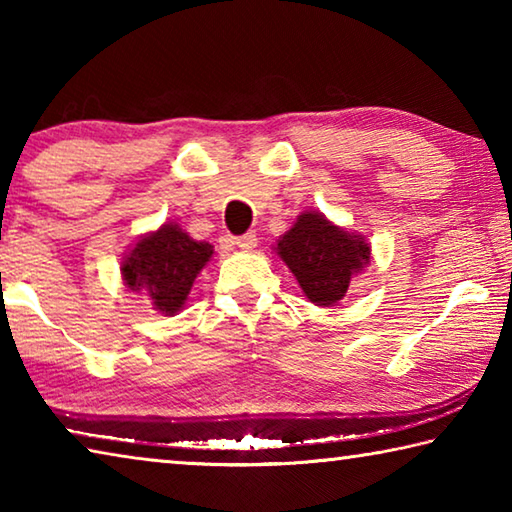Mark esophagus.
I'll return each instance as SVG.
<instances>
[{
	"mask_svg": "<svg viewBox=\"0 0 512 512\" xmlns=\"http://www.w3.org/2000/svg\"><path fill=\"white\" fill-rule=\"evenodd\" d=\"M235 244L241 248V250H253L257 246V237L253 235V232H246L244 237H237Z\"/></svg>",
	"mask_w": 512,
	"mask_h": 512,
	"instance_id": "esophagus-1",
	"label": "esophagus"
}]
</instances>
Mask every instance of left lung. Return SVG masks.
I'll list each match as a JSON object with an SVG mask.
<instances>
[{"mask_svg":"<svg viewBox=\"0 0 512 512\" xmlns=\"http://www.w3.org/2000/svg\"><path fill=\"white\" fill-rule=\"evenodd\" d=\"M273 250L289 266L307 300L318 307L343 300L352 277L370 264L368 239L332 223L318 210L302 212Z\"/></svg>","mask_w":512,"mask_h":512,"instance_id":"obj_1","label":"left lung"}]
</instances>
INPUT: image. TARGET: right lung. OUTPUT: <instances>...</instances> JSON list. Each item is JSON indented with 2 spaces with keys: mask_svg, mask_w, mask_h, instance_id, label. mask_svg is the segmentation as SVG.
<instances>
[{
  "mask_svg": "<svg viewBox=\"0 0 512 512\" xmlns=\"http://www.w3.org/2000/svg\"><path fill=\"white\" fill-rule=\"evenodd\" d=\"M212 255V244L192 239L178 223L167 221L128 248L121 257V277L133 293L149 298L158 314L176 316Z\"/></svg>",
  "mask_w": 512,
  "mask_h": 512,
  "instance_id": "1",
  "label": "right lung"
}]
</instances>
